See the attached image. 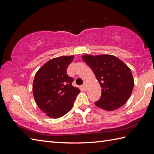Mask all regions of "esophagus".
Listing matches in <instances>:
<instances>
[{"label": "esophagus", "mask_w": 154, "mask_h": 154, "mask_svg": "<svg viewBox=\"0 0 154 154\" xmlns=\"http://www.w3.org/2000/svg\"><path fill=\"white\" fill-rule=\"evenodd\" d=\"M86 85H87V82H86V81H85V82H84L83 84V85H82V88H83V89H85Z\"/></svg>", "instance_id": "1"}]
</instances>
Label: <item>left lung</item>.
<instances>
[{
	"label": "left lung",
	"instance_id": "obj_1",
	"mask_svg": "<svg viewBox=\"0 0 154 154\" xmlns=\"http://www.w3.org/2000/svg\"><path fill=\"white\" fill-rule=\"evenodd\" d=\"M82 59L95 75L102 88L95 105L107 111L119 109L131 95L134 81L130 69L111 55H83Z\"/></svg>",
	"mask_w": 154,
	"mask_h": 154
}]
</instances>
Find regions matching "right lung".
Returning a JSON list of instances; mask_svg holds the SVG:
<instances>
[{
  "label": "right lung",
  "instance_id": "right-lung-1",
  "mask_svg": "<svg viewBox=\"0 0 154 154\" xmlns=\"http://www.w3.org/2000/svg\"><path fill=\"white\" fill-rule=\"evenodd\" d=\"M74 58L61 56L45 63L35 75L32 91L38 107L49 117L58 119L73 106L79 89L72 85L73 79L67 68Z\"/></svg>",
  "mask_w": 154,
  "mask_h": 154
}]
</instances>
